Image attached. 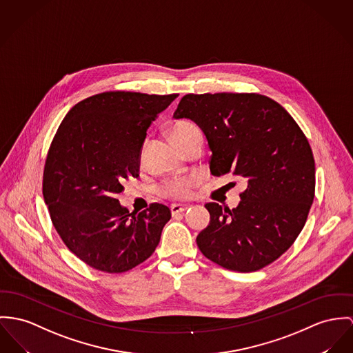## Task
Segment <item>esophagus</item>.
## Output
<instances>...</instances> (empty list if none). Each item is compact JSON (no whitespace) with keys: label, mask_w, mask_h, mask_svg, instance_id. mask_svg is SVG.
<instances>
[{"label":"esophagus","mask_w":353,"mask_h":353,"mask_svg":"<svg viewBox=\"0 0 353 353\" xmlns=\"http://www.w3.org/2000/svg\"><path fill=\"white\" fill-rule=\"evenodd\" d=\"M188 210V205H181V204H172L170 205V212L172 215H176V214H181L184 211Z\"/></svg>","instance_id":"1"}]
</instances>
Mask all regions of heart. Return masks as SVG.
Masks as SVG:
<instances>
[{"label": "heart", "instance_id": "obj_1", "mask_svg": "<svg viewBox=\"0 0 353 353\" xmlns=\"http://www.w3.org/2000/svg\"><path fill=\"white\" fill-rule=\"evenodd\" d=\"M194 132H199V129L193 123H190L188 121H179L170 126L169 136L180 146ZM196 184H197V179H194V177L174 179V180L166 181L161 187L160 192L168 199L183 200V199L190 197Z\"/></svg>", "mask_w": 353, "mask_h": 353}]
</instances>
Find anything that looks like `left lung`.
Here are the masks:
<instances>
[{
    "label": "left lung",
    "instance_id": "left-lung-1",
    "mask_svg": "<svg viewBox=\"0 0 353 353\" xmlns=\"http://www.w3.org/2000/svg\"><path fill=\"white\" fill-rule=\"evenodd\" d=\"M173 118L192 119L204 132L214 176L247 183L236 208L205 204L211 221L196 238L203 255L241 272L276 261L297 239L314 199V159L297 122L254 92L187 94Z\"/></svg>",
    "mask_w": 353,
    "mask_h": 353
}]
</instances>
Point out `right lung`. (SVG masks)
Listing matches in <instances>:
<instances>
[{"label":"right lung","instance_id":"1","mask_svg":"<svg viewBox=\"0 0 353 353\" xmlns=\"http://www.w3.org/2000/svg\"><path fill=\"white\" fill-rule=\"evenodd\" d=\"M177 94L106 91L68 111L51 142L43 196L54 230L85 265L125 272L145 262L160 243L170 210L152 203L134 214L117 194L139 176L146 130Z\"/></svg>","mask_w":353,"mask_h":353}]
</instances>
